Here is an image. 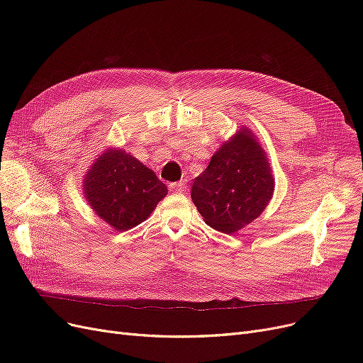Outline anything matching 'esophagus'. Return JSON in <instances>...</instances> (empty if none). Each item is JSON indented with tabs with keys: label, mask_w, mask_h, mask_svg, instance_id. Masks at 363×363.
I'll return each instance as SVG.
<instances>
[{
	"label": "esophagus",
	"mask_w": 363,
	"mask_h": 363,
	"mask_svg": "<svg viewBox=\"0 0 363 363\" xmlns=\"http://www.w3.org/2000/svg\"><path fill=\"white\" fill-rule=\"evenodd\" d=\"M169 189H170L172 193H184L185 189H186V186H185V184L182 181H179V182L169 184Z\"/></svg>",
	"instance_id": "34e87169"
}]
</instances>
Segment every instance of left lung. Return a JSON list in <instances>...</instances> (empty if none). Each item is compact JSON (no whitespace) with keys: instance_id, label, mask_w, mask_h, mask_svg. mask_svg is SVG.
Wrapping results in <instances>:
<instances>
[{"instance_id":"1","label":"left lung","mask_w":363,"mask_h":363,"mask_svg":"<svg viewBox=\"0 0 363 363\" xmlns=\"http://www.w3.org/2000/svg\"><path fill=\"white\" fill-rule=\"evenodd\" d=\"M274 194L266 155L250 129H240L193 182L191 199L204 222L233 234L255 220Z\"/></svg>"}]
</instances>
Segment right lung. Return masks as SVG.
<instances>
[{
  "mask_svg": "<svg viewBox=\"0 0 363 363\" xmlns=\"http://www.w3.org/2000/svg\"><path fill=\"white\" fill-rule=\"evenodd\" d=\"M84 184L92 211L118 231L140 225L167 194L155 172L122 150L99 157Z\"/></svg>",
  "mask_w": 363,
  "mask_h": 363,
  "instance_id": "1",
  "label": "right lung"
}]
</instances>
